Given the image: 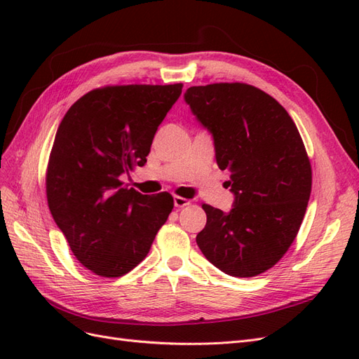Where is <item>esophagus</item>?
<instances>
[{
    "label": "esophagus",
    "mask_w": 359,
    "mask_h": 359,
    "mask_svg": "<svg viewBox=\"0 0 359 359\" xmlns=\"http://www.w3.org/2000/svg\"><path fill=\"white\" fill-rule=\"evenodd\" d=\"M173 203H175L177 208H184V206L190 205V201L186 198H181V196H175L173 198Z\"/></svg>",
    "instance_id": "obj_1"
}]
</instances>
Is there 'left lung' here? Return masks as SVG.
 Returning a JSON list of instances; mask_svg holds the SVG:
<instances>
[{
    "label": "left lung",
    "mask_w": 359,
    "mask_h": 359,
    "mask_svg": "<svg viewBox=\"0 0 359 359\" xmlns=\"http://www.w3.org/2000/svg\"><path fill=\"white\" fill-rule=\"evenodd\" d=\"M184 99L211 132L235 194L227 214L202 205L206 224L196 243L226 274H262L297 238L310 199L311 165L298 128L276 99L248 83L190 86Z\"/></svg>",
    "instance_id": "obj_1"
}]
</instances>
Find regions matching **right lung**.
<instances>
[{
	"label": "right lung",
	"mask_w": 359,
	"mask_h": 359,
	"mask_svg": "<svg viewBox=\"0 0 359 359\" xmlns=\"http://www.w3.org/2000/svg\"><path fill=\"white\" fill-rule=\"evenodd\" d=\"M182 83L109 85L72 104L46 169L50 214L91 273L115 278L147 257L173 208L168 191L140 194L119 175L144 166Z\"/></svg>",
	"instance_id": "right-lung-1"
}]
</instances>
